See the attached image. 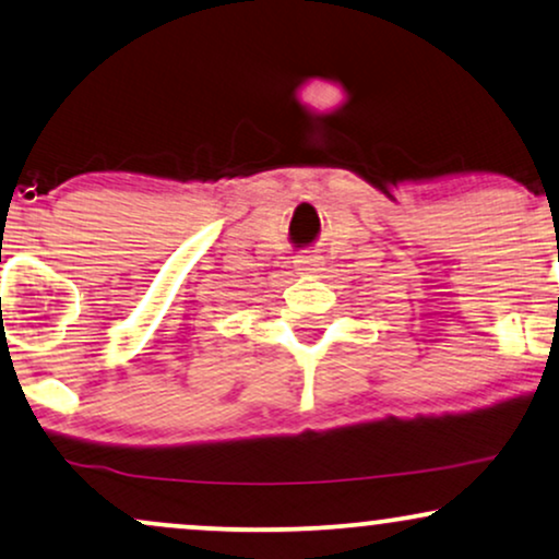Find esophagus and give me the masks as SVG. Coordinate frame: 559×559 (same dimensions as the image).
<instances>
[{
  "mask_svg": "<svg viewBox=\"0 0 559 559\" xmlns=\"http://www.w3.org/2000/svg\"><path fill=\"white\" fill-rule=\"evenodd\" d=\"M318 258H314V254H301V258L297 260V271H301V273H314L318 271Z\"/></svg>",
  "mask_w": 559,
  "mask_h": 559,
  "instance_id": "1",
  "label": "esophagus"
}]
</instances>
